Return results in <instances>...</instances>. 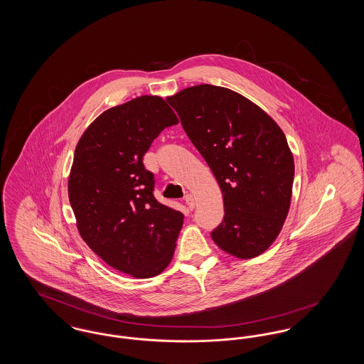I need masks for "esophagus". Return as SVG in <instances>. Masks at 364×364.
I'll list each match as a JSON object with an SVG mask.
<instances>
[{"mask_svg": "<svg viewBox=\"0 0 364 364\" xmlns=\"http://www.w3.org/2000/svg\"><path fill=\"white\" fill-rule=\"evenodd\" d=\"M186 203H187V206H188L190 210H193V208H195V199H193V196L191 193L186 196Z\"/></svg>", "mask_w": 364, "mask_h": 364, "instance_id": "34e87169", "label": "esophagus"}]
</instances>
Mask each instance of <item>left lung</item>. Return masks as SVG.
Instances as JSON below:
<instances>
[{
  "label": "left lung",
  "mask_w": 364,
  "mask_h": 364,
  "mask_svg": "<svg viewBox=\"0 0 364 364\" xmlns=\"http://www.w3.org/2000/svg\"><path fill=\"white\" fill-rule=\"evenodd\" d=\"M166 101L223 192L225 215L213 240L236 258L258 257L277 239L291 206L294 162L282 129L225 87H188Z\"/></svg>",
  "instance_id": "left-lung-1"
}]
</instances>
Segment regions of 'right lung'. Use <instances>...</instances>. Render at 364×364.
<instances>
[{
  "label": "right lung",
  "instance_id": "1",
  "mask_svg": "<svg viewBox=\"0 0 364 364\" xmlns=\"http://www.w3.org/2000/svg\"><path fill=\"white\" fill-rule=\"evenodd\" d=\"M174 124L165 100L141 95L105 110L75 149L68 196L77 230L101 259L132 277L166 269L183 226V213L154 198V174L143 165L153 140Z\"/></svg>",
  "mask_w": 364,
  "mask_h": 364
}]
</instances>
